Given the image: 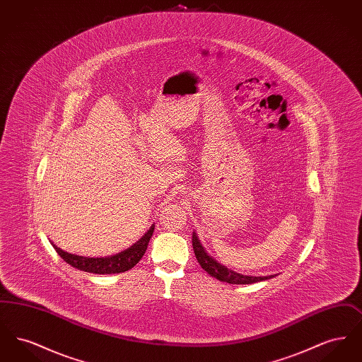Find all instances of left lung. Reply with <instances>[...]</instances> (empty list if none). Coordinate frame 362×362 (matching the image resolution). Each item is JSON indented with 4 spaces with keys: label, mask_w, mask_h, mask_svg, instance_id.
<instances>
[{
    "label": "left lung",
    "mask_w": 362,
    "mask_h": 362,
    "mask_svg": "<svg viewBox=\"0 0 362 362\" xmlns=\"http://www.w3.org/2000/svg\"><path fill=\"white\" fill-rule=\"evenodd\" d=\"M192 248H194V254L197 257V260L202 266V269L206 272L207 274L217 278L218 281L228 282V284H236V285H247V284H255L259 281L270 279V278L274 276H244V274L236 273V272L228 269L226 266L221 264L218 260H216L211 255H209V252L205 250V247L202 245V243H201L198 235L195 232H192Z\"/></svg>",
    "instance_id": "8db88e82"
}]
</instances>
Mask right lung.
Masks as SVG:
<instances>
[{
  "mask_svg": "<svg viewBox=\"0 0 362 362\" xmlns=\"http://www.w3.org/2000/svg\"><path fill=\"white\" fill-rule=\"evenodd\" d=\"M155 230V225L145 232V235L134 243L132 247H129L127 250L118 252L115 255L111 257H102V258H89V257H80V255H74L66 252L61 248H58L55 244H52L54 250L58 252V255L64 259L66 263H69L70 266L86 272V273H93V274H119L124 273L130 269H133L139 259L144 257L146 248H148V243L151 240L152 235Z\"/></svg>",
  "mask_w": 362,
  "mask_h": 362,
  "instance_id": "obj_1",
  "label": "right lung"
}]
</instances>
